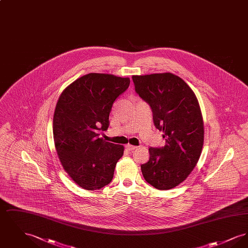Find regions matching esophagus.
Masks as SVG:
<instances>
[{
	"instance_id": "1",
	"label": "esophagus",
	"mask_w": 248,
	"mask_h": 248,
	"mask_svg": "<svg viewBox=\"0 0 248 248\" xmlns=\"http://www.w3.org/2000/svg\"><path fill=\"white\" fill-rule=\"evenodd\" d=\"M125 148L127 149V150H129V151H131V152H133V151H135V150H137L138 149V147L137 146H133V145H126L125 146Z\"/></svg>"
}]
</instances>
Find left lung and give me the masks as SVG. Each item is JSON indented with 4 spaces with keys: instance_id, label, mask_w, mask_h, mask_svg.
<instances>
[{
    "instance_id": "8db88e82",
    "label": "left lung",
    "mask_w": 248,
    "mask_h": 248,
    "mask_svg": "<svg viewBox=\"0 0 248 248\" xmlns=\"http://www.w3.org/2000/svg\"><path fill=\"white\" fill-rule=\"evenodd\" d=\"M132 79L165 140L164 147L149 149L150 160L141 165L143 177L156 189H173L188 177L200 158L203 123L198 100L189 85L172 73Z\"/></svg>"
}]
</instances>
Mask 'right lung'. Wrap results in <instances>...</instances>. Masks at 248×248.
Segmentation results:
<instances>
[{"label": "right lung", "instance_id": "1", "mask_svg": "<svg viewBox=\"0 0 248 248\" xmlns=\"http://www.w3.org/2000/svg\"><path fill=\"white\" fill-rule=\"evenodd\" d=\"M129 78L89 73L59 96L53 119L56 150L63 168L81 188L108 185L124 147L100 138L109 124L114 101L129 87Z\"/></svg>", "mask_w": 248, "mask_h": 248}]
</instances>
